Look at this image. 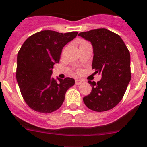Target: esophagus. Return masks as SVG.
<instances>
[{
    "label": "esophagus",
    "mask_w": 147,
    "mask_h": 147,
    "mask_svg": "<svg viewBox=\"0 0 147 147\" xmlns=\"http://www.w3.org/2000/svg\"><path fill=\"white\" fill-rule=\"evenodd\" d=\"M82 82H83V81H82V80H80V79H76V80H75V83H76V85L81 84Z\"/></svg>",
    "instance_id": "esophagus-1"
}]
</instances>
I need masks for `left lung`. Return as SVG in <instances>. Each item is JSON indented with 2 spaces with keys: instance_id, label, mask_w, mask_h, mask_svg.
<instances>
[{
  "instance_id": "left-lung-1",
  "label": "left lung",
  "mask_w": 147,
  "mask_h": 147,
  "mask_svg": "<svg viewBox=\"0 0 147 147\" xmlns=\"http://www.w3.org/2000/svg\"><path fill=\"white\" fill-rule=\"evenodd\" d=\"M78 35L92 44V69L102 76L98 82L88 81L92 92L83 98V102L96 112L111 110L121 101L131 80L129 50L119 35L106 28L80 32Z\"/></svg>"
}]
</instances>
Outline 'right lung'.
Wrapping results in <instances>:
<instances>
[{
  "label": "right lung",
  "mask_w": 147,
  "mask_h": 147,
  "mask_svg": "<svg viewBox=\"0 0 147 147\" xmlns=\"http://www.w3.org/2000/svg\"><path fill=\"white\" fill-rule=\"evenodd\" d=\"M77 34L45 30L30 36L19 49L17 82L23 99L32 110L49 113L62 105L66 92L75 81L70 77L53 78L52 69L59 62L63 47Z\"/></svg>",
  "instance_id": "obj_1"
}]
</instances>
